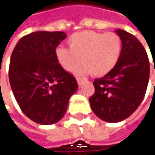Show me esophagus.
Returning <instances> with one entry per match:
<instances>
[{
	"instance_id": "obj_1",
	"label": "esophagus",
	"mask_w": 155,
	"mask_h": 155,
	"mask_svg": "<svg viewBox=\"0 0 155 155\" xmlns=\"http://www.w3.org/2000/svg\"><path fill=\"white\" fill-rule=\"evenodd\" d=\"M76 80H77V82L79 85H81V84L83 82V81H84V79H83V78H81V77H77L76 78Z\"/></svg>"
}]
</instances>
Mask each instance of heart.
I'll list each match as a JSON object with an SVG mask.
<instances>
[{
    "instance_id": "b5f03b06",
    "label": "heart",
    "mask_w": 155,
    "mask_h": 155,
    "mask_svg": "<svg viewBox=\"0 0 155 155\" xmlns=\"http://www.w3.org/2000/svg\"><path fill=\"white\" fill-rule=\"evenodd\" d=\"M68 43L69 48L58 46L55 50L59 66L71 72L82 61L84 64L75 73L90 72L97 77L107 74L117 66L123 50L122 39L115 32H77L69 38Z\"/></svg>"
}]
</instances>
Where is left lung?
I'll return each mask as SVG.
<instances>
[{
  "mask_svg": "<svg viewBox=\"0 0 155 155\" xmlns=\"http://www.w3.org/2000/svg\"><path fill=\"white\" fill-rule=\"evenodd\" d=\"M116 32L123 42L120 59L110 73L94 81L95 93L89 98L94 113L109 123L123 121L138 109L150 73L149 59L139 39L120 29Z\"/></svg>",
  "mask_w": 155,
  "mask_h": 155,
  "instance_id": "left-lung-1",
  "label": "left lung"
}]
</instances>
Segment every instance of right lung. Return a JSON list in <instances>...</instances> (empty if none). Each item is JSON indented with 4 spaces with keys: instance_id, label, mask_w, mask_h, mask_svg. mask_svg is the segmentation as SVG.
<instances>
[{
    "instance_id": "right-lung-1",
    "label": "right lung",
    "mask_w": 155,
    "mask_h": 155,
    "mask_svg": "<svg viewBox=\"0 0 155 155\" xmlns=\"http://www.w3.org/2000/svg\"><path fill=\"white\" fill-rule=\"evenodd\" d=\"M65 32H32L23 37L11 54L8 78L20 109L35 123H57L78 90L76 79L59 65L55 50Z\"/></svg>"
}]
</instances>
